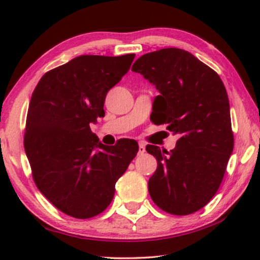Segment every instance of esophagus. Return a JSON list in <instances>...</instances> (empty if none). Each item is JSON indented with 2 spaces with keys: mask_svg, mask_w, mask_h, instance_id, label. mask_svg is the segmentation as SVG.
<instances>
[{
  "mask_svg": "<svg viewBox=\"0 0 260 260\" xmlns=\"http://www.w3.org/2000/svg\"><path fill=\"white\" fill-rule=\"evenodd\" d=\"M144 151H145V145L143 143L138 144V154H140V155L144 154Z\"/></svg>",
  "mask_w": 260,
  "mask_h": 260,
  "instance_id": "34e87169",
  "label": "esophagus"
}]
</instances>
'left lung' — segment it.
<instances>
[{
    "instance_id": "8db88e82",
    "label": "left lung",
    "mask_w": 260,
    "mask_h": 260,
    "mask_svg": "<svg viewBox=\"0 0 260 260\" xmlns=\"http://www.w3.org/2000/svg\"><path fill=\"white\" fill-rule=\"evenodd\" d=\"M131 70L159 92L152 104V122L179 135L169 152L151 144L145 148L157 159L149 194L162 211L191 214L218 191L233 151L226 88L215 71L180 48L147 53Z\"/></svg>"
}]
</instances>
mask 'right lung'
<instances>
[{
  "mask_svg": "<svg viewBox=\"0 0 260 260\" xmlns=\"http://www.w3.org/2000/svg\"><path fill=\"white\" fill-rule=\"evenodd\" d=\"M135 54L80 55L45 73L31 94L24 150L34 182L65 214L88 219L111 204L117 180L138 151L134 140L108 147L90 124L104 117L105 97Z\"/></svg>",
  "mask_w": 260,
  "mask_h": 260,
  "instance_id": "obj_1",
  "label": "right lung"
}]
</instances>
